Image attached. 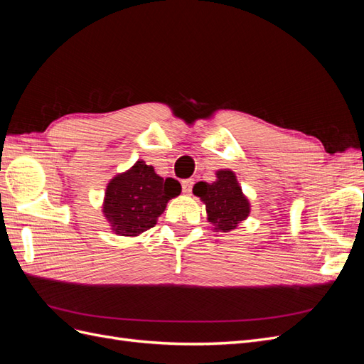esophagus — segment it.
Segmentation results:
<instances>
[{
    "label": "esophagus",
    "mask_w": 364,
    "mask_h": 364,
    "mask_svg": "<svg viewBox=\"0 0 364 364\" xmlns=\"http://www.w3.org/2000/svg\"><path fill=\"white\" fill-rule=\"evenodd\" d=\"M193 185H194V181L193 179H185L182 181V190L185 194H190L193 191Z\"/></svg>",
    "instance_id": "esophagus-1"
}]
</instances>
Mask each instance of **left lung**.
Wrapping results in <instances>:
<instances>
[{"label":"left lung","mask_w":364,"mask_h":364,"mask_svg":"<svg viewBox=\"0 0 364 364\" xmlns=\"http://www.w3.org/2000/svg\"><path fill=\"white\" fill-rule=\"evenodd\" d=\"M215 176L213 183L197 182L193 193L205 203L208 222L214 225V229L229 232L249 217L250 203L241 191L234 171L218 170Z\"/></svg>","instance_id":"8db88e82"}]
</instances>
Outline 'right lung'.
<instances>
[{
    "instance_id": "right-lung-1",
    "label": "right lung",
    "mask_w": 364,
    "mask_h": 364,
    "mask_svg": "<svg viewBox=\"0 0 364 364\" xmlns=\"http://www.w3.org/2000/svg\"><path fill=\"white\" fill-rule=\"evenodd\" d=\"M181 183L162 179L151 165L136 161L134 167L117 174L107 183L103 214L112 232L123 237H136L156 225L168 200L179 196Z\"/></svg>"
}]
</instances>
